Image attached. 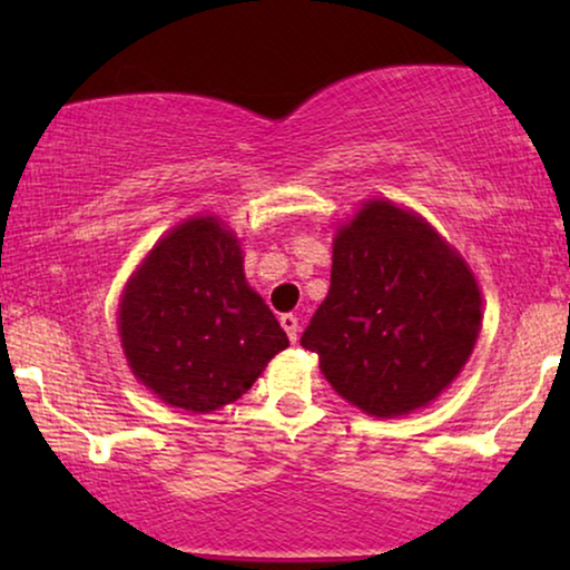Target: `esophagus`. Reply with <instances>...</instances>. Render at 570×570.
I'll list each match as a JSON object with an SVG mask.
<instances>
[{"label":"esophagus","instance_id":"obj_1","mask_svg":"<svg viewBox=\"0 0 570 570\" xmlns=\"http://www.w3.org/2000/svg\"><path fill=\"white\" fill-rule=\"evenodd\" d=\"M279 324H283V330L287 332V337H291V342L298 340V332H301L298 316H295V314H283V316H279Z\"/></svg>","mask_w":570,"mask_h":570}]
</instances>
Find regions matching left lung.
Masks as SVG:
<instances>
[{"mask_svg":"<svg viewBox=\"0 0 570 570\" xmlns=\"http://www.w3.org/2000/svg\"><path fill=\"white\" fill-rule=\"evenodd\" d=\"M482 301L472 272L425 220L368 202L334 238L332 285L301 345L334 392L376 417L435 400L470 357Z\"/></svg>","mask_w":570,"mask_h":570,"instance_id":"obj_1","label":"left lung"}]
</instances>
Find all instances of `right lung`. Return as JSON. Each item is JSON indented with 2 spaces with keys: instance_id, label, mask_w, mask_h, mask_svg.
<instances>
[{
  "instance_id": "right-lung-1",
  "label": "right lung",
  "mask_w": 570,
  "mask_h": 570,
  "mask_svg": "<svg viewBox=\"0 0 570 570\" xmlns=\"http://www.w3.org/2000/svg\"><path fill=\"white\" fill-rule=\"evenodd\" d=\"M119 332L135 376L189 412L238 400L291 345L215 217L186 220L153 248L124 291Z\"/></svg>"
}]
</instances>
